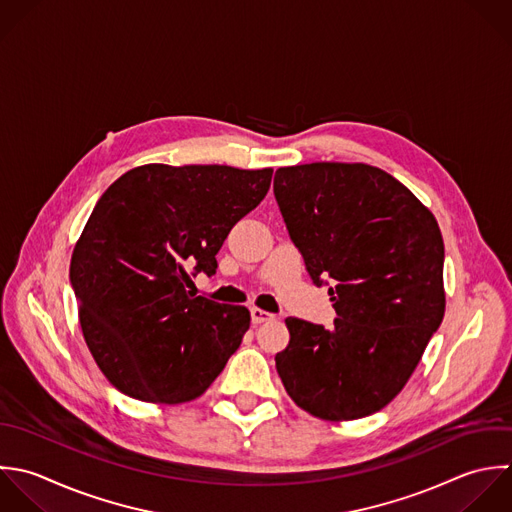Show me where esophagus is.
<instances>
[{
    "label": "esophagus",
    "mask_w": 512,
    "mask_h": 512,
    "mask_svg": "<svg viewBox=\"0 0 512 512\" xmlns=\"http://www.w3.org/2000/svg\"><path fill=\"white\" fill-rule=\"evenodd\" d=\"M273 319H275V315H273V313H267V311L257 309V307H253V309H251V321H253L255 325L265 323V321H273Z\"/></svg>",
    "instance_id": "esophagus-1"
}]
</instances>
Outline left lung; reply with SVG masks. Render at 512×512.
Instances as JSON below:
<instances>
[{
    "instance_id": "left-lung-1",
    "label": "left lung",
    "mask_w": 512,
    "mask_h": 512,
    "mask_svg": "<svg viewBox=\"0 0 512 512\" xmlns=\"http://www.w3.org/2000/svg\"><path fill=\"white\" fill-rule=\"evenodd\" d=\"M273 193L317 287L329 285L331 329L289 317L275 355L289 397L327 421L389 405L445 315V245L433 213L393 175L365 163L281 167Z\"/></svg>"
}]
</instances>
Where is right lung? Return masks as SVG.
Returning a JSON list of instances; mask_svg holds the SVG:
<instances>
[{"instance_id": "obj_1", "label": "right lung", "mask_w": 512, "mask_h": 512, "mask_svg": "<svg viewBox=\"0 0 512 512\" xmlns=\"http://www.w3.org/2000/svg\"><path fill=\"white\" fill-rule=\"evenodd\" d=\"M273 169L151 163L113 181L73 249L69 281L85 343L107 381L147 403L207 391L239 349L249 311L195 295Z\"/></svg>"}]
</instances>
